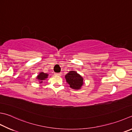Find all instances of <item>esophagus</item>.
<instances>
[{
    "label": "esophagus",
    "instance_id": "1",
    "mask_svg": "<svg viewBox=\"0 0 132 132\" xmlns=\"http://www.w3.org/2000/svg\"><path fill=\"white\" fill-rule=\"evenodd\" d=\"M61 73H54V75L56 76H61Z\"/></svg>",
    "mask_w": 132,
    "mask_h": 132
}]
</instances>
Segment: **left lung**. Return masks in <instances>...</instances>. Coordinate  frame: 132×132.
I'll return each mask as SVG.
<instances>
[{
	"mask_svg": "<svg viewBox=\"0 0 132 132\" xmlns=\"http://www.w3.org/2000/svg\"><path fill=\"white\" fill-rule=\"evenodd\" d=\"M65 78L71 88L79 89L83 84V78L75 71H69V73L66 75Z\"/></svg>",
	"mask_w": 132,
	"mask_h": 132,
	"instance_id": "8db88e82",
	"label": "left lung"
}]
</instances>
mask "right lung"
<instances>
[{"label": "right lung", "mask_w": 132, "mask_h": 132, "mask_svg": "<svg viewBox=\"0 0 132 132\" xmlns=\"http://www.w3.org/2000/svg\"><path fill=\"white\" fill-rule=\"evenodd\" d=\"M48 75L47 73H44V72H41L37 77V79L39 80V83H41L43 80H45V79L48 78Z\"/></svg>", "instance_id": "1"}]
</instances>
